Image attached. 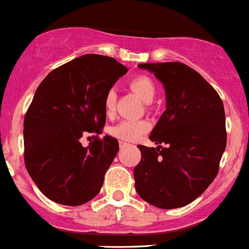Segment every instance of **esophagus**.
Segmentation results:
<instances>
[{
  "mask_svg": "<svg viewBox=\"0 0 249 249\" xmlns=\"http://www.w3.org/2000/svg\"><path fill=\"white\" fill-rule=\"evenodd\" d=\"M119 146H120V148H124V147L129 146V143H126V142H124V141H120Z\"/></svg>",
  "mask_w": 249,
  "mask_h": 249,
  "instance_id": "esophagus-1",
  "label": "esophagus"
}]
</instances>
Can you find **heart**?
<instances>
[{"label": "heart", "instance_id": "heart-1", "mask_svg": "<svg viewBox=\"0 0 249 249\" xmlns=\"http://www.w3.org/2000/svg\"><path fill=\"white\" fill-rule=\"evenodd\" d=\"M129 86L143 102L149 103L153 101L156 96V85L153 80L146 75H137L129 81ZM115 102H117V92L114 89H109L106 92L105 100H103V107H105L107 115H112L115 109ZM149 129V123L146 120H123L119 124L114 125L109 129V134L115 139L122 141H137L142 135L146 134Z\"/></svg>", "mask_w": 249, "mask_h": 249}]
</instances>
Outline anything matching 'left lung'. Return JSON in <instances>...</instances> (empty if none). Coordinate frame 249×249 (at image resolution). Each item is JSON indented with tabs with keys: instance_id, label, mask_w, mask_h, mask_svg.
Instances as JSON below:
<instances>
[{
	"instance_id": "obj_1",
	"label": "left lung",
	"mask_w": 249,
	"mask_h": 249,
	"mask_svg": "<svg viewBox=\"0 0 249 249\" xmlns=\"http://www.w3.org/2000/svg\"><path fill=\"white\" fill-rule=\"evenodd\" d=\"M139 67L164 85L166 109L149 136L158 147L137 146L141 161L134 169L135 189L152 206L180 208L201 196L218 174L226 147L224 105L213 86L186 64Z\"/></svg>"
}]
</instances>
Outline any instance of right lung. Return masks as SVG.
<instances>
[{
  "label": "right lung",
  "mask_w": 249,
  "mask_h": 249,
  "mask_svg": "<svg viewBox=\"0 0 249 249\" xmlns=\"http://www.w3.org/2000/svg\"><path fill=\"white\" fill-rule=\"evenodd\" d=\"M127 68L112 57L84 54L51 71L24 118V161L41 192L55 203L95 198L119 151L117 139L98 137L106 124L105 95ZM95 133L88 147L83 134Z\"/></svg>",
  "instance_id": "right-lung-1"
}]
</instances>
